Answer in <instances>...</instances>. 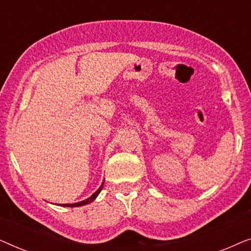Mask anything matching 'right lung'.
I'll list each match as a JSON object with an SVG mask.
<instances>
[{
  "label": "right lung",
  "instance_id": "right-lung-1",
  "mask_svg": "<svg viewBox=\"0 0 251 251\" xmlns=\"http://www.w3.org/2000/svg\"><path fill=\"white\" fill-rule=\"evenodd\" d=\"M102 186H104V181H102L101 183V185H100V187L98 188L97 191L95 192L94 194L91 195L90 198H88V199H85V200H83V201H80V202H76V203H72V204H61L63 205V207H81V205H84V204H88V203H90V202H92L95 200L96 198L98 197V194L100 193V191L102 190Z\"/></svg>",
  "mask_w": 251,
  "mask_h": 251
}]
</instances>
